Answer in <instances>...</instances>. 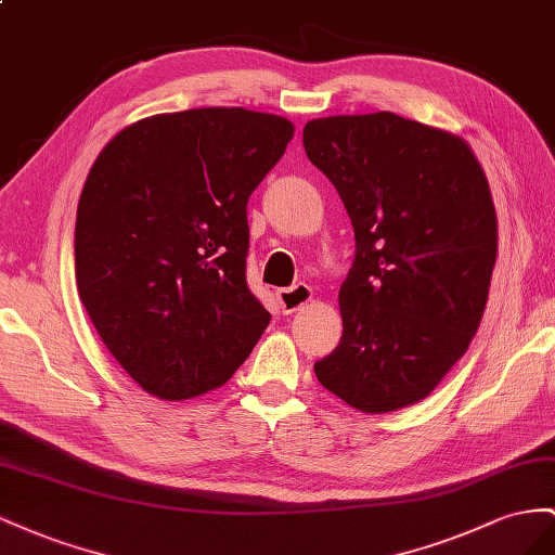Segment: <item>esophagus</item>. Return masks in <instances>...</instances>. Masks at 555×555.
<instances>
[{
  "instance_id": "obj_1",
  "label": "esophagus",
  "mask_w": 555,
  "mask_h": 555,
  "mask_svg": "<svg viewBox=\"0 0 555 555\" xmlns=\"http://www.w3.org/2000/svg\"><path fill=\"white\" fill-rule=\"evenodd\" d=\"M276 297H279V302H281V311L288 315V313L299 311L309 302V299H311V288L307 286V283H297V286H293V288L279 291Z\"/></svg>"
}]
</instances>
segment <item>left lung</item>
<instances>
[{
  "mask_svg": "<svg viewBox=\"0 0 555 555\" xmlns=\"http://www.w3.org/2000/svg\"><path fill=\"white\" fill-rule=\"evenodd\" d=\"M302 144L356 232L341 339L313 372L362 414L416 404L486 309L498 216L483 167L463 137L390 111L309 120Z\"/></svg>",
  "mask_w": 555,
  "mask_h": 555,
  "instance_id": "8db88e82",
  "label": "left lung"
}]
</instances>
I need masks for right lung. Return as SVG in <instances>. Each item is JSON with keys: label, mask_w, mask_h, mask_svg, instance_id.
<instances>
[{"label": "right lung", "mask_w": 555, "mask_h": 555, "mask_svg": "<svg viewBox=\"0 0 555 555\" xmlns=\"http://www.w3.org/2000/svg\"><path fill=\"white\" fill-rule=\"evenodd\" d=\"M295 125L242 106L122 128L76 209V288L108 353L149 395L223 386L272 321L246 286V204Z\"/></svg>", "instance_id": "add662e5"}]
</instances>
